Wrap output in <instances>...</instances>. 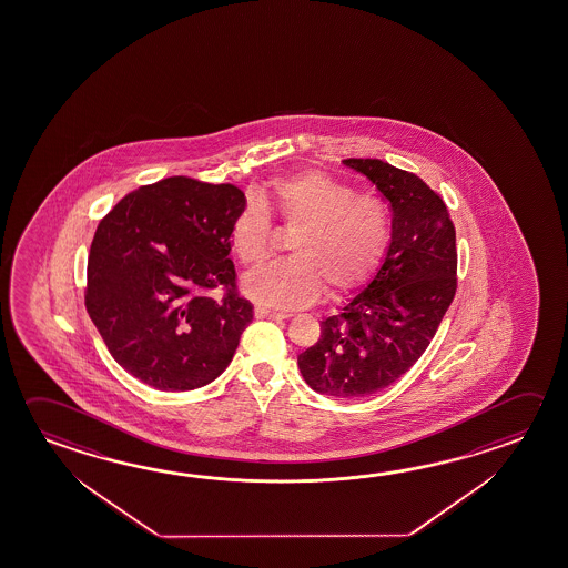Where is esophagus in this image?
I'll return each instance as SVG.
<instances>
[{
	"mask_svg": "<svg viewBox=\"0 0 568 568\" xmlns=\"http://www.w3.org/2000/svg\"><path fill=\"white\" fill-rule=\"evenodd\" d=\"M255 317L257 318H273V321H283L287 318L285 313H277V311H270V308H255Z\"/></svg>",
	"mask_w": 568,
	"mask_h": 568,
	"instance_id": "esophagus-1",
	"label": "esophagus"
}]
</instances>
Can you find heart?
Returning <instances> with one entry per match:
<instances>
[{
    "label": "heart",
    "mask_w": 568,
    "mask_h": 568,
    "mask_svg": "<svg viewBox=\"0 0 568 568\" xmlns=\"http://www.w3.org/2000/svg\"><path fill=\"white\" fill-rule=\"evenodd\" d=\"M273 210L288 230L291 257L263 265L243 280V293L263 307H305L321 295L355 287L387 250L390 221L378 197L321 171H303L271 181L231 225V247L243 265H257L270 253Z\"/></svg>",
    "instance_id": "1"
}]
</instances>
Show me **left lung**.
I'll return each instance as SVG.
<instances>
[{"instance_id": "1", "label": "left lung", "mask_w": 568, "mask_h": 568, "mask_svg": "<svg viewBox=\"0 0 568 568\" xmlns=\"http://www.w3.org/2000/svg\"><path fill=\"white\" fill-rule=\"evenodd\" d=\"M343 163L388 201L390 241L373 280L321 321L297 363L321 395L361 398L405 375L435 337L457 291V237L445 201L415 173L381 160Z\"/></svg>"}]
</instances>
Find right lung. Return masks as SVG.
<instances>
[{
    "label": "right lung",
    "instance_id": "1",
    "mask_svg": "<svg viewBox=\"0 0 568 568\" xmlns=\"http://www.w3.org/2000/svg\"><path fill=\"white\" fill-rule=\"evenodd\" d=\"M243 191L191 178L143 185L91 241L85 307L111 357L141 383L191 390L227 368L253 305L230 260ZM225 287L213 300V287Z\"/></svg>",
    "mask_w": 568,
    "mask_h": 568
}]
</instances>
